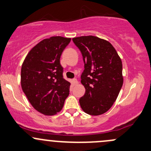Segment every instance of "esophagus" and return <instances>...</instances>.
<instances>
[{
	"mask_svg": "<svg viewBox=\"0 0 151 151\" xmlns=\"http://www.w3.org/2000/svg\"><path fill=\"white\" fill-rule=\"evenodd\" d=\"M72 83L74 85H77L79 84V82L77 79H74V80H72Z\"/></svg>",
	"mask_w": 151,
	"mask_h": 151,
	"instance_id": "34e87169",
	"label": "esophagus"
}]
</instances>
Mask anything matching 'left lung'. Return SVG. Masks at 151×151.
I'll list each match as a JSON object with an SVG mask.
<instances>
[{
    "instance_id": "8db88e82",
    "label": "left lung",
    "mask_w": 151,
    "mask_h": 151,
    "mask_svg": "<svg viewBox=\"0 0 151 151\" xmlns=\"http://www.w3.org/2000/svg\"><path fill=\"white\" fill-rule=\"evenodd\" d=\"M72 40L80 50L85 63L81 83L85 93L80 99V106L86 114L101 115L111 108L123 85L122 60L106 40L89 35Z\"/></svg>"
}]
</instances>
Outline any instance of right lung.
Listing matches in <instances>:
<instances>
[{
	"label": "right lung",
	"instance_id": "1",
	"mask_svg": "<svg viewBox=\"0 0 151 151\" xmlns=\"http://www.w3.org/2000/svg\"><path fill=\"white\" fill-rule=\"evenodd\" d=\"M71 38L54 36L30 50L22 66L21 85L35 110L47 116L61 111L71 83L63 77L60 58Z\"/></svg>",
	"mask_w": 151,
	"mask_h": 151
}]
</instances>
